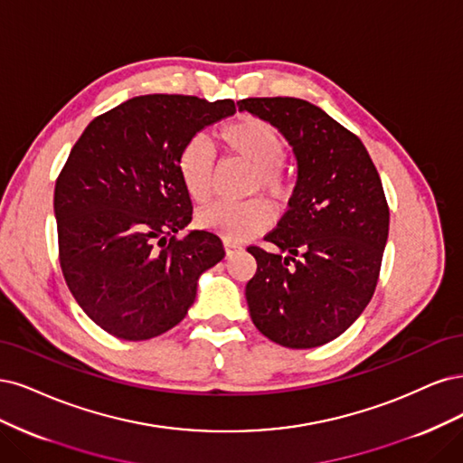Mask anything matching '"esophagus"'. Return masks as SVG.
I'll use <instances>...</instances> for the list:
<instances>
[{
  "label": "esophagus",
  "mask_w": 463,
  "mask_h": 463,
  "mask_svg": "<svg viewBox=\"0 0 463 463\" xmlns=\"http://www.w3.org/2000/svg\"><path fill=\"white\" fill-rule=\"evenodd\" d=\"M244 248L238 244V242H232V241H225V251H227V256H232V253H238V251H242Z\"/></svg>",
  "instance_id": "esophagus-1"
}]
</instances>
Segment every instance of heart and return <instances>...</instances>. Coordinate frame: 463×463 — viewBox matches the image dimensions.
Segmentation results:
<instances>
[{"label":"heart","instance_id":"b5f03b06","mask_svg":"<svg viewBox=\"0 0 463 463\" xmlns=\"http://www.w3.org/2000/svg\"><path fill=\"white\" fill-rule=\"evenodd\" d=\"M219 138L232 157L253 167L250 192L261 190L277 200L287 196L288 178L282 171V163L287 159V144L269 123L258 117H242L222 127ZM176 169L186 194L194 202L205 203L212 198L215 156L203 138L194 137L183 146ZM271 221V207L258 198L242 203H213L198 217L200 227L213 231L227 241H246L265 231Z\"/></svg>","mask_w":463,"mask_h":463}]
</instances>
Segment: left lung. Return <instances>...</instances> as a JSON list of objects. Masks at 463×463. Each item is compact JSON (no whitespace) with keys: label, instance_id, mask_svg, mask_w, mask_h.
I'll return each mask as SVG.
<instances>
[{"label":"left lung","instance_id":"1","mask_svg":"<svg viewBox=\"0 0 463 463\" xmlns=\"http://www.w3.org/2000/svg\"><path fill=\"white\" fill-rule=\"evenodd\" d=\"M238 109L277 127L298 161L288 212L265 236L279 251L248 246L250 317L280 346L326 345L377 287L391 217L381 176L362 140L306 99L246 98Z\"/></svg>","mask_w":463,"mask_h":463}]
</instances>
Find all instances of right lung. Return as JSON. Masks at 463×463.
Listing matches in <instances>:
<instances>
[{
    "label": "right lung",
    "instance_id": "right-lung-1",
    "mask_svg": "<svg viewBox=\"0 0 463 463\" xmlns=\"http://www.w3.org/2000/svg\"><path fill=\"white\" fill-rule=\"evenodd\" d=\"M232 99L183 94L127 99L84 128L55 181L59 263L74 300L103 331L147 340L181 323L198 277L225 258L192 219L176 161Z\"/></svg>",
    "mask_w": 463,
    "mask_h": 463
}]
</instances>
